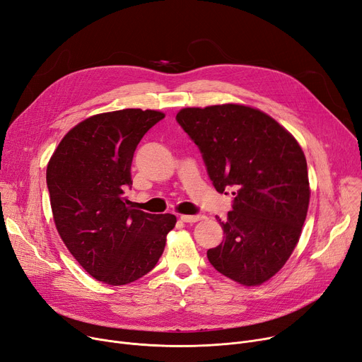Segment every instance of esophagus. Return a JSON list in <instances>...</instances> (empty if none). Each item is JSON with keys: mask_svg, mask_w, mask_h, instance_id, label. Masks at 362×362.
I'll return each instance as SVG.
<instances>
[{"mask_svg": "<svg viewBox=\"0 0 362 362\" xmlns=\"http://www.w3.org/2000/svg\"><path fill=\"white\" fill-rule=\"evenodd\" d=\"M201 218H204V216H201V214H195V216L183 214V216H180V220H182V222H185V223H195V222H198V220H201Z\"/></svg>", "mask_w": 362, "mask_h": 362, "instance_id": "obj_1", "label": "esophagus"}]
</instances>
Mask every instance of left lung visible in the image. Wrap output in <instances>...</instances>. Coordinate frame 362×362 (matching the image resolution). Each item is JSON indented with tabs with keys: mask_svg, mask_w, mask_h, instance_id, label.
I'll use <instances>...</instances> for the list:
<instances>
[{
	"mask_svg": "<svg viewBox=\"0 0 362 362\" xmlns=\"http://www.w3.org/2000/svg\"><path fill=\"white\" fill-rule=\"evenodd\" d=\"M198 146L216 191L233 189L223 241L207 251L213 268L260 286L291 256L309 206L305 153L274 118L244 105L185 107L176 115Z\"/></svg>",
	"mask_w": 362,
	"mask_h": 362,
	"instance_id": "1",
	"label": "left lung"
}]
</instances>
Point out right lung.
I'll list each match as a JSON object with an SVG mask.
<instances>
[{
  "label": "right lung",
  "mask_w": 362,
  "mask_h": 362,
  "mask_svg": "<svg viewBox=\"0 0 362 362\" xmlns=\"http://www.w3.org/2000/svg\"><path fill=\"white\" fill-rule=\"evenodd\" d=\"M164 118L158 111L122 109L90 117L62 139L47 165L53 218L83 268L109 286L146 275L160 260L175 214L136 210L124 197L134 151Z\"/></svg>",
  "instance_id": "obj_1"
}]
</instances>
